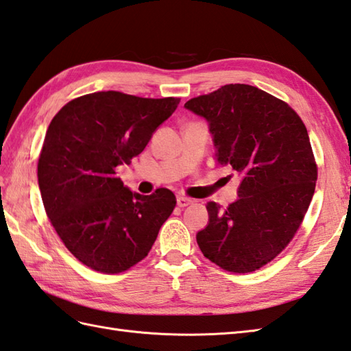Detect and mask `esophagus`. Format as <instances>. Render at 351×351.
I'll return each mask as SVG.
<instances>
[{
    "mask_svg": "<svg viewBox=\"0 0 351 351\" xmlns=\"http://www.w3.org/2000/svg\"><path fill=\"white\" fill-rule=\"evenodd\" d=\"M190 204H191V199L184 197V196L178 197V206H180V208H185V206H189Z\"/></svg>",
    "mask_w": 351,
    "mask_h": 351,
    "instance_id": "esophagus-1",
    "label": "esophagus"
}]
</instances>
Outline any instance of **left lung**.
<instances>
[{
	"label": "left lung",
	"instance_id": "1",
	"mask_svg": "<svg viewBox=\"0 0 351 351\" xmlns=\"http://www.w3.org/2000/svg\"><path fill=\"white\" fill-rule=\"evenodd\" d=\"M205 117L214 158L241 178L226 210L208 202V226L196 240L226 271L250 273L293 240L315 191L318 169L300 116L285 101L249 84H226L185 102Z\"/></svg>",
	"mask_w": 351,
	"mask_h": 351
}]
</instances>
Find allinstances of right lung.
I'll return each mask as SVG.
<instances>
[{
    "label": "right lung",
    "mask_w": 351,
    "mask_h": 351,
    "mask_svg": "<svg viewBox=\"0 0 351 351\" xmlns=\"http://www.w3.org/2000/svg\"><path fill=\"white\" fill-rule=\"evenodd\" d=\"M180 101L95 92L69 101L51 121L37 162L42 202L63 244L92 270H130L173 213L170 190L141 196L116 170L143 152Z\"/></svg>",
    "instance_id": "add662e5"
}]
</instances>
